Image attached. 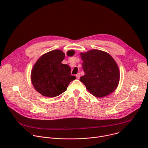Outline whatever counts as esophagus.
Wrapping results in <instances>:
<instances>
[{"label": "esophagus", "mask_w": 148, "mask_h": 148, "mask_svg": "<svg viewBox=\"0 0 148 148\" xmlns=\"http://www.w3.org/2000/svg\"><path fill=\"white\" fill-rule=\"evenodd\" d=\"M76 77H77V78H79V77H80V74H79V73H78L77 74H76Z\"/></svg>", "instance_id": "1"}]
</instances>
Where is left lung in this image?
I'll use <instances>...</instances> for the list:
<instances>
[{
  "instance_id": "obj_1",
  "label": "left lung",
  "mask_w": 148,
  "mask_h": 148,
  "mask_svg": "<svg viewBox=\"0 0 148 148\" xmlns=\"http://www.w3.org/2000/svg\"><path fill=\"white\" fill-rule=\"evenodd\" d=\"M84 75L79 80L93 96L102 98L113 92L120 78L118 66L109 53L91 49L80 53Z\"/></svg>"
}]
</instances>
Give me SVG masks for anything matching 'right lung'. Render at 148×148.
Returning <instances> with one entry per match:
<instances>
[{
    "mask_svg": "<svg viewBox=\"0 0 148 148\" xmlns=\"http://www.w3.org/2000/svg\"><path fill=\"white\" fill-rule=\"evenodd\" d=\"M74 51L67 52L72 56ZM65 53L61 50L49 51L40 57L35 64L31 72V82L35 89L44 96L54 97L67 89L71 82L76 78L71 75L70 67L61 62Z\"/></svg>",
    "mask_w": 148,
    "mask_h": 148,
    "instance_id": "right-lung-1",
    "label": "right lung"
}]
</instances>
